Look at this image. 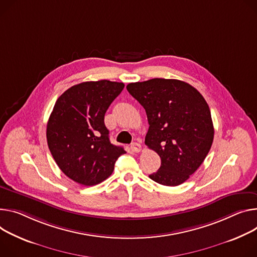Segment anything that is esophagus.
<instances>
[{
	"mask_svg": "<svg viewBox=\"0 0 257 257\" xmlns=\"http://www.w3.org/2000/svg\"><path fill=\"white\" fill-rule=\"evenodd\" d=\"M130 150H131V152H133V153H139L142 151V146L139 145V144H137V143H133L131 146H130Z\"/></svg>",
	"mask_w": 257,
	"mask_h": 257,
	"instance_id": "obj_1",
	"label": "esophagus"
}]
</instances>
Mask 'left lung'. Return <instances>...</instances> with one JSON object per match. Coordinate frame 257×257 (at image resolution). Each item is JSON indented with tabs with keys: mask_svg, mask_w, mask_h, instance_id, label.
I'll list each match as a JSON object with an SVG mask.
<instances>
[{
	"mask_svg": "<svg viewBox=\"0 0 257 257\" xmlns=\"http://www.w3.org/2000/svg\"><path fill=\"white\" fill-rule=\"evenodd\" d=\"M146 109L149 131L145 144L161 158L154 181L176 186L197 171L213 143L210 108L201 93L174 79H152L127 85Z\"/></svg>",
	"mask_w": 257,
	"mask_h": 257,
	"instance_id": "8db88e82",
	"label": "left lung"
}]
</instances>
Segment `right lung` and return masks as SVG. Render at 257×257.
Instances as JSON below:
<instances>
[{"label":"right lung","instance_id":"add662e5","mask_svg":"<svg viewBox=\"0 0 257 257\" xmlns=\"http://www.w3.org/2000/svg\"><path fill=\"white\" fill-rule=\"evenodd\" d=\"M124 84L83 82L59 96L47 123V143L60 170L83 185H95L113 171L126 152L109 142L104 114Z\"/></svg>","mask_w":257,"mask_h":257}]
</instances>
